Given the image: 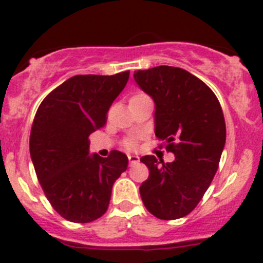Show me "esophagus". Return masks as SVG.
Listing matches in <instances>:
<instances>
[{
	"instance_id": "1",
	"label": "esophagus",
	"mask_w": 263,
	"mask_h": 263,
	"mask_svg": "<svg viewBox=\"0 0 263 263\" xmlns=\"http://www.w3.org/2000/svg\"><path fill=\"white\" fill-rule=\"evenodd\" d=\"M128 160L129 163H131V165L140 163V158L137 155H128Z\"/></svg>"
}]
</instances>
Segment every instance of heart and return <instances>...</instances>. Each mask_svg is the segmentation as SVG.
<instances>
[{"mask_svg":"<svg viewBox=\"0 0 263 263\" xmlns=\"http://www.w3.org/2000/svg\"><path fill=\"white\" fill-rule=\"evenodd\" d=\"M137 97H142V94L135 95L134 98H137ZM126 146L128 147V148H134L135 146H136V142H135L134 140H127V141H126Z\"/></svg>","mask_w":263,"mask_h":263,"instance_id":"obj_1","label":"heart"}]
</instances>
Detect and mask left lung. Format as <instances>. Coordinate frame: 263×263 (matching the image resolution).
Returning a JSON list of instances; mask_svg holds the SVG:
<instances>
[{
  "mask_svg": "<svg viewBox=\"0 0 263 263\" xmlns=\"http://www.w3.org/2000/svg\"><path fill=\"white\" fill-rule=\"evenodd\" d=\"M134 79L155 103V136L176 155L173 163L140 159L148 168L140 195L154 216L179 219L213 182L227 139L224 115L213 90L183 68L158 66L135 71Z\"/></svg>",
  "mask_w": 263,
  "mask_h": 263,
  "instance_id": "obj_1",
  "label": "left lung"
}]
</instances>
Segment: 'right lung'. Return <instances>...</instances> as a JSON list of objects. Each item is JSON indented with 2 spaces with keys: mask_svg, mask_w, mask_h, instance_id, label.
Segmentation results:
<instances>
[{
  "mask_svg": "<svg viewBox=\"0 0 263 263\" xmlns=\"http://www.w3.org/2000/svg\"><path fill=\"white\" fill-rule=\"evenodd\" d=\"M128 78L129 71L72 76L49 92L36 110L31 161L50 205L68 221L90 222L104 215L113 184L128 165L121 151L108 158L89 151V136L104 126Z\"/></svg>",
  "mask_w": 263,
  "mask_h": 263,
  "instance_id": "obj_1",
  "label": "right lung"
}]
</instances>
